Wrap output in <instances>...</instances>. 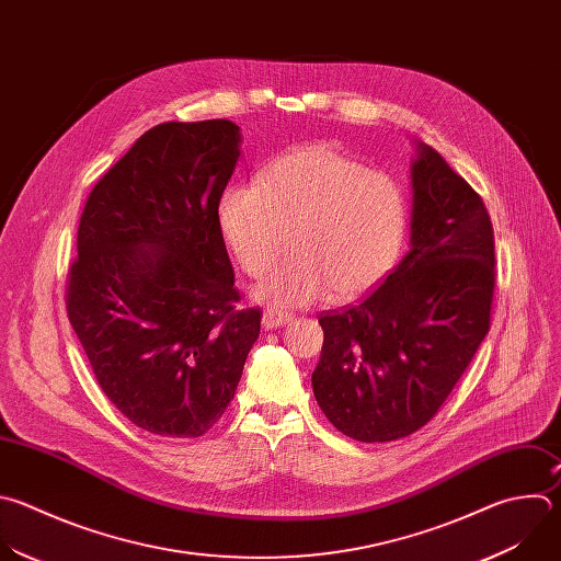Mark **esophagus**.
<instances>
[{"label": "esophagus", "mask_w": 561, "mask_h": 561, "mask_svg": "<svg viewBox=\"0 0 561 561\" xmlns=\"http://www.w3.org/2000/svg\"><path fill=\"white\" fill-rule=\"evenodd\" d=\"M290 319H293V314H290V312H286V310H279V308H266V310H264V314H262V325H264L266 330H275V328L286 325Z\"/></svg>", "instance_id": "obj_1"}]
</instances>
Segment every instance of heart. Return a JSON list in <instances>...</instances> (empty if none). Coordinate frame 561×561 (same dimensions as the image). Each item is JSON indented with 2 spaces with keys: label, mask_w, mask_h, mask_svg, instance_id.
Returning <instances> with one entry per match:
<instances>
[{
  "label": "heart",
  "mask_w": 561,
  "mask_h": 561,
  "mask_svg": "<svg viewBox=\"0 0 561 561\" xmlns=\"http://www.w3.org/2000/svg\"><path fill=\"white\" fill-rule=\"evenodd\" d=\"M218 225L236 262L264 277L260 301L304 306L347 299L375 286L399 260L408 231L401 182L371 171L334 145H310L271 160L257 182H233L218 201Z\"/></svg>",
  "instance_id": "1"
}]
</instances>
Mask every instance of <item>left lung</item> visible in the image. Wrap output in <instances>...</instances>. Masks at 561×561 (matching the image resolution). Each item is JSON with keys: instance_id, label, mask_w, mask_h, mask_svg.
Here are the masks:
<instances>
[{"instance_id": "obj_1", "label": "left lung", "mask_w": 561, "mask_h": 561, "mask_svg": "<svg viewBox=\"0 0 561 561\" xmlns=\"http://www.w3.org/2000/svg\"><path fill=\"white\" fill-rule=\"evenodd\" d=\"M412 249L354 306L319 314L312 392L360 443L427 425L491 328L493 227L482 198L425 142L412 162Z\"/></svg>"}]
</instances>
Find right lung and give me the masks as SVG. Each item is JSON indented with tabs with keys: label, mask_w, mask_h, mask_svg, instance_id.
I'll use <instances>...</instances> for the list:
<instances>
[{
	"label": "right lung",
	"mask_w": 561,
	"mask_h": 561,
	"mask_svg": "<svg viewBox=\"0 0 561 561\" xmlns=\"http://www.w3.org/2000/svg\"><path fill=\"white\" fill-rule=\"evenodd\" d=\"M238 158L227 118L160 123L94 184L79 220L68 319L105 397L149 434H207L260 336V308L236 310L218 225Z\"/></svg>",
	"instance_id": "1"
}]
</instances>
